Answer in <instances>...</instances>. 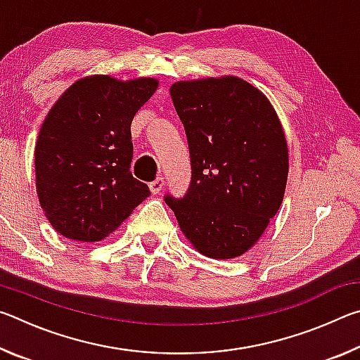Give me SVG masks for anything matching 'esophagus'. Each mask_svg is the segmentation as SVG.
I'll return each mask as SVG.
<instances>
[{
  "instance_id": "34e87169",
  "label": "esophagus",
  "mask_w": 360,
  "mask_h": 360,
  "mask_svg": "<svg viewBox=\"0 0 360 360\" xmlns=\"http://www.w3.org/2000/svg\"><path fill=\"white\" fill-rule=\"evenodd\" d=\"M163 186H165V181H163L162 178H157L155 181H152V182H150V184H149V188H150V192H152V193L157 195V193H160V192H162Z\"/></svg>"
}]
</instances>
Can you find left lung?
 I'll return each mask as SVG.
<instances>
[{
    "instance_id": "obj_1",
    "label": "left lung",
    "mask_w": 360,
    "mask_h": 360,
    "mask_svg": "<svg viewBox=\"0 0 360 360\" xmlns=\"http://www.w3.org/2000/svg\"><path fill=\"white\" fill-rule=\"evenodd\" d=\"M184 125L192 179L182 198L167 195L186 238L211 259L251 249L283 203L289 152L266 96L235 76L169 87Z\"/></svg>"
}]
</instances>
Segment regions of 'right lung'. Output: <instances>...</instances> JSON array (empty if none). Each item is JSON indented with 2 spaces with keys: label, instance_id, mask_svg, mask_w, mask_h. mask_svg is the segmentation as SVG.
<instances>
[{
  "label": "right lung",
  "instance_id": "right-lung-1",
  "mask_svg": "<svg viewBox=\"0 0 360 360\" xmlns=\"http://www.w3.org/2000/svg\"><path fill=\"white\" fill-rule=\"evenodd\" d=\"M157 87L152 77L95 75L76 81L49 111L34 148L36 192L60 235L100 241L150 195L130 172V125Z\"/></svg>",
  "mask_w": 360,
  "mask_h": 360
}]
</instances>
